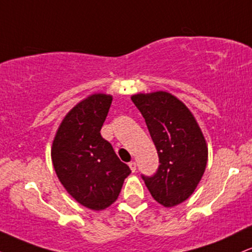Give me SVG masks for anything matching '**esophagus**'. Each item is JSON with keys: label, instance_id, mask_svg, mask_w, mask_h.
I'll list each match as a JSON object with an SVG mask.
<instances>
[{"label": "esophagus", "instance_id": "34e87169", "mask_svg": "<svg viewBox=\"0 0 252 252\" xmlns=\"http://www.w3.org/2000/svg\"><path fill=\"white\" fill-rule=\"evenodd\" d=\"M129 167H130V169H131L132 173H135L136 169H137V168H136V162H135V161H131V162L129 163Z\"/></svg>", "mask_w": 252, "mask_h": 252}]
</instances>
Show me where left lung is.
Segmentation results:
<instances>
[{
	"instance_id": "1",
	"label": "left lung",
	"mask_w": 252,
	"mask_h": 252,
	"mask_svg": "<svg viewBox=\"0 0 252 252\" xmlns=\"http://www.w3.org/2000/svg\"><path fill=\"white\" fill-rule=\"evenodd\" d=\"M146 121L158 155L153 175H141L150 194L173 207L194 192L207 163V146L198 123L184 103L168 92L131 97Z\"/></svg>"
}]
</instances>
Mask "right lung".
I'll list each match as a JSON object with an SVG mask.
<instances>
[{"label":"right lung","instance_id":"add662e5","mask_svg":"<svg viewBox=\"0 0 252 252\" xmlns=\"http://www.w3.org/2000/svg\"><path fill=\"white\" fill-rule=\"evenodd\" d=\"M112 97L92 94L66 115L52 146V162L63 186L88 209L99 211L118 198L131 170L100 135Z\"/></svg>","mask_w":252,"mask_h":252}]
</instances>
